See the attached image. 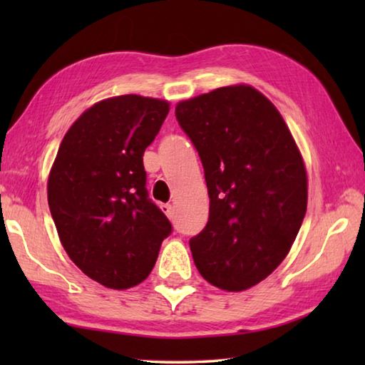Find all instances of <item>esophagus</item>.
<instances>
[{"mask_svg":"<svg viewBox=\"0 0 365 365\" xmlns=\"http://www.w3.org/2000/svg\"><path fill=\"white\" fill-rule=\"evenodd\" d=\"M160 209H163L164 214L168 215V217H174V207H172V205H163L160 206Z\"/></svg>","mask_w":365,"mask_h":365,"instance_id":"34e87169","label":"esophagus"}]
</instances>
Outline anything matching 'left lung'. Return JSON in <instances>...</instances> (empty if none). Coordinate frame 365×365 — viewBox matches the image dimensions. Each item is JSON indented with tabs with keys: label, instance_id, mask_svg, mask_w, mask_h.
I'll return each instance as SVG.
<instances>
[{
	"label": "left lung",
	"instance_id": "8db88e82",
	"mask_svg": "<svg viewBox=\"0 0 365 365\" xmlns=\"http://www.w3.org/2000/svg\"><path fill=\"white\" fill-rule=\"evenodd\" d=\"M209 193L206 227L190 240L202 279L243 292L288 255L307 207V175L283 117L250 85L222 86L177 104Z\"/></svg>",
	"mask_w": 365,
	"mask_h": 365
}]
</instances>
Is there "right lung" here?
<instances>
[{
	"label": "right lung",
	"instance_id": "add662e5",
	"mask_svg": "<svg viewBox=\"0 0 365 365\" xmlns=\"http://www.w3.org/2000/svg\"><path fill=\"white\" fill-rule=\"evenodd\" d=\"M169 103L123 95L86 109L67 130L48 178V205L61 243L101 285L143 282L172 232L148 196L143 154Z\"/></svg>",
	"mask_w": 365,
	"mask_h": 365
}]
</instances>
